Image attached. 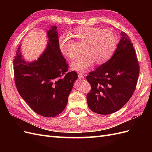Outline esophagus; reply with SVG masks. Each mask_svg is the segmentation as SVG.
I'll use <instances>...</instances> for the list:
<instances>
[{
    "instance_id": "obj_1",
    "label": "esophagus",
    "mask_w": 152,
    "mask_h": 152,
    "mask_svg": "<svg viewBox=\"0 0 152 152\" xmlns=\"http://www.w3.org/2000/svg\"><path fill=\"white\" fill-rule=\"evenodd\" d=\"M78 77H79V79L80 80H82V79H84V75L83 74H81V73H79V75H78Z\"/></svg>"
}]
</instances>
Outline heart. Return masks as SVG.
I'll list each match as a JSON object with an SVG mask.
<instances>
[{
    "mask_svg": "<svg viewBox=\"0 0 152 152\" xmlns=\"http://www.w3.org/2000/svg\"><path fill=\"white\" fill-rule=\"evenodd\" d=\"M75 37L86 42V54L73 61L71 67L73 70L85 72L93 66L95 61L102 65L108 61L117 49L118 40L116 35L109 30H103L95 26H80L74 30ZM59 48L64 56L73 59L77 54L73 48V40L69 34L59 37Z\"/></svg>",
    "mask_w": 152,
    "mask_h": 152,
    "instance_id": "heart-1",
    "label": "heart"
}]
</instances>
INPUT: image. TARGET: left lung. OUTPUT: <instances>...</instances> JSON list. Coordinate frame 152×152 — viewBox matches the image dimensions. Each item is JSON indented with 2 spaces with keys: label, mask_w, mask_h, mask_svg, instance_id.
Instances as JSON below:
<instances>
[{
  "label": "left lung",
  "mask_w": 152,
  "mask_h": 152,
  "mask_svg": "<svg viewBox=\"0 0 152 152\" xmlns=\"http://www.w3.org/2000/svg\"><path fill=\"white\" fill-rule=\"evenodd\" d=\"M122 38L112 58L91 72L86 79L91 86L87 102L92 111L108 115L125 105L135 91L140 73L136 54L131 39L121 31Z\"/></svg>",
  "instance_id": "8db88e82"
}]
</instances>
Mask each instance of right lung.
I'll use <instances>...</instances> for the list:
<instances>
[{"label": "right lung", "instance_id": "obj_1", "mask_svg": "<svg viewBox=\"0 0 152 152\" xmlns=\"http://www.w3.org/2000/svg\"><path fill=\"white\" fill-rule=\"evenodd\" d=\"M57 27L48 31L47 48L37 60L26 62L20 45L13 60L14 75L18 93L31 110L43 117L58 115L65 110L77 73L68 72V65L58 43Z\"/></svg>", "mask_w": 152, "mask_h": 152}]
</instances>
